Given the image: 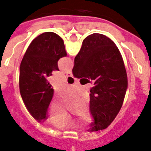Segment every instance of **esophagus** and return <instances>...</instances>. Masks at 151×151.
I'll return each instance as SVG.
<instances>
[{"label": "esophagus", "instance_id": "obj_1", "mask_svg": "<svg viewBox=\"0 0 151 151\" xmlns=\"http://www.w3.org/2000/svg\"><path fill=\"white\" fill-rule=\"evenodd\" d=\"M66 76H67V77H73V73H72L71 71H68V72L66 73Z\"/></svg>", "mask_w": 151, "mask_h": 151}]
</instances>
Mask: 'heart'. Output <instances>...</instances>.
Returning <instances> with one entry per match:
<instances>
[{"instance_id":"heart-1","label":"heart","mask_w":151,"mask_h":151,"mask_svg":"<svg viewBox=\"0 0 151 151\" xmlns=\"http://www.w3.org/2000/svg\"><path fill=\"white\" fill-rule=\"evenodd\" d=\"M82 117L84 120H89V111H86V112L84 113ZM52 117L53 122L58 127L64 128V127L70 126L72 124H74V122H73L72 118L69 116L65 109H63V110L57 111V112H52Z\"/></svg>"}]
</instances>
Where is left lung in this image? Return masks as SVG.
I'll return each instance as SVG.
<instances>
[{
    "label": "left lung",
    "instance_id": "obj_1",
    "mask_svg": "<svg viewBox=\"0 0 151 151\" xmlns=\"http://www.w3.org/2000/svg\"><path fill=\"white\" fill-rule=\"evenodd\" d=\"M66 56L63 39L45 32L34 39L19 67V91L26 107L38 122L47 118V110L54 90L48 78L59 70L58 60Z\"/></svg>",
    "mask_w": 151,
    "mask_h": 151
}]
</instances>
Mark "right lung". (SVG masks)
Here are the masks:
<instances>
[{"mask_svg": "<svg viewBox=\"0 0 151 151\" xmlns=\"http://www.w3.org/2000/svg\"><path fill=\"white\" fill-rule=\"evenodd\" d=\"M72 72L77 78L95 81L90 90L94 122L89 131L106 129L119 113L128 88L124 61L114 42L103 34L88 36L74 59Z\"/></svg>", "mask_w": 151, "mask_h": 151, "instance_id": "add662e5", "label": "right lung"}]
</instances>
